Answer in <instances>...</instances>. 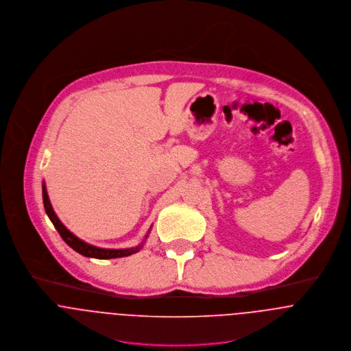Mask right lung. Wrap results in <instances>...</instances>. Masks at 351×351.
I'll list each match as a JSON object with an SVG mask.
<instances>
[{"instance_id":"right-lung-1","label":"right lung","mask_w":351,"mask_h":351,"mask_svg":"<svg viewBox=\"0 0 351 351\" xmlns=\"http://www.w3.org/2000/svg\"><path fill=\"white\" fill-rule=\"evenodd\" d=\"M43 200H44V208H45V213L48 214L51 222L53 223V226L56 228L58 233L60 234V237L64 239V242L73 247L75 252L80 253L82 256H86V257H93V258H101V260H106V258H118V257H125V256H130L136 252L140 250L141 246H137V247H132V249H119V250H114V249H99V247H95V246H91L83 241H80L79 238H77L73 233H70L64 226L63 223L59 221V218L56 217L55 211L52 210V206L49 203V199H48V194L45 191V186H43Z\"/></svg>"}]
</instances>
